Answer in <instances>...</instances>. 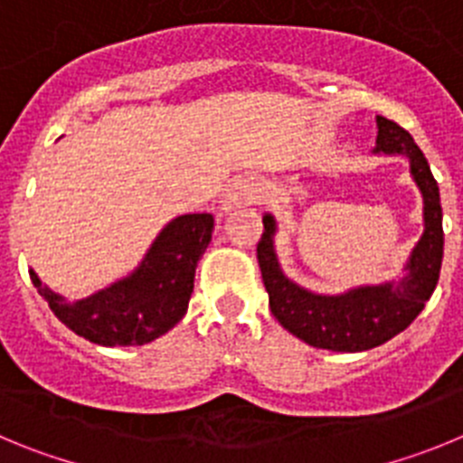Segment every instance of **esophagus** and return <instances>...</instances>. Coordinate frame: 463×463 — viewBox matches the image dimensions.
I'll return each instance as SVG.
<instances>
[{
  "label": "esophagus",
  "instance_id": "1",
  "mask_svg": "<svg viewBox=\"0 0 463 463\" xmlns=\"http://www.w3.org/2000/svg\"><path fill=\"white\" fill-rule=\"evenodd\" d=\"M261 194V187L255 178H239L229 185L227 194H224L222 208L224 211H232V208L248 206V203H255Z\"/></svg>",
  "mask_w": 463,
  "mask_h": 463
}]
</instances>
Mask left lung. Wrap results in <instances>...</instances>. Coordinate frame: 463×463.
Returning <instances> with one entry per match:
<instances>
[{
    "mask_svg": "<svg viewBox=\"0 0 463 463\" xmlns=\"http://www.w3.org/2000/svg\"><path fill=\"white\" fill-rule=\"evenodd\" d=\"M375 150L411 157V171L424 196V234L408 261V276L396 285L359 288L341 297L310 294L282 276L273 252L276 222L264 215V234L257 243L261 280L278 322L304 343L334 353H362L394 338L422 313L433 294L443 261V208L439 183L411 134L390 118L378 116Z\"/></svg>",
    "mask_w": 463,
    "mask_h": 463,
    "instance_id": "left-lung-1",
    "label": "left lung"
}]
</instances>
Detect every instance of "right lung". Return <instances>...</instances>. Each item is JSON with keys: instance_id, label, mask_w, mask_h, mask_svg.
<instances>
[{"instance_id": "right-lung-1", "label": "right lung", "mask_w": 463, "mask_h": 463, "mask_svg": "<svg viewBox=\"0 0 463 463\" xmlns=\"http://www.w3.org/2000/svg\"><path fill=\"white\" fill-rule=\"evenodd\" d=\"M211 213L171 220L137 273L76 304L43 288L34 271L30 278L57 320L85 341L106 347L143 345L183 320L194 289L196 261L211 243Z\"/></svg>"}]
</instances>
